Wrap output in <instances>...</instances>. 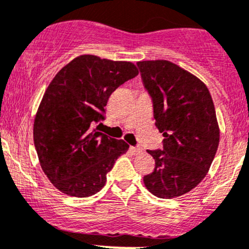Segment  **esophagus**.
Masks as SVG:
<instances>
[{"label":"esophagus","instance_id":"34e87169","mask_svg":"<svg viewBox=\"0 0 249 249\" xmlns=\"http://www.w3.org/2000/svg\"><path fill=\"white\" fill-rule=\"evenodd\" d=\"M130 150H131L133 155H138V154L142 153V149L138 148V146H130Z\"/></svg>","mask_w":249,"mask_h":249}]
</instances>
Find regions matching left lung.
Returning <instances> with one entry per match:
<instances>
[{"mask_svg": "<svg viewBox=\"0 0 249 249\" xmlns=\"http://www.w3.org/2000/svg\"><path fill=\"white\" fill-rule=\"evenodd\" d=\"M137 67L164 137L162 150H148L155 168L143 181L154 196L171 199L197 186L213 163L219 143L213 101L199 78L174 63L144 61Z\"/></svg>", "mask_w": 249, "mask_h": 249, "instance_id": "1", "label": "left lung"}]
</instances>
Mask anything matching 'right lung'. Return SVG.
<instances>
[{"mask_svg": "<svg viewBox=\"0 0 249 249\" xmlns=\"http://www.w3.org/2000/svg\"><path fill=\"white\" fill-rule=\"evenodd\" d=\"M138 75L135 64L77 57L57 72L35 119L39 162L53 186L71 197H90L105 186L107 173L129 144L93 129L119 86Z\"/></svg>", "mask_w": 249, "mask_h": 249, "instance_id": "add662e5", "label": "right lung"}]
</instances>
